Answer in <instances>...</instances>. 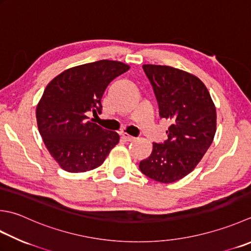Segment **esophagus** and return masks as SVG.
<instances>
[{
	"instance_id": "obj_1",
	"label": "esophagus",
	"mask_w": 251,
	"mask_h": 251,
	"mask_svg": "<svg viewBox=\"0 0 251 251\" xmlns=\"http://www.w3.org/2000/svg\"><path fill=\"white\" fill-rule=\"evenodd\" d=\"M122 137L124 138L126 141H134L136 138L135 137L130 136L129 134H127V132H122Z\"/></svg>"
}]
</instances>
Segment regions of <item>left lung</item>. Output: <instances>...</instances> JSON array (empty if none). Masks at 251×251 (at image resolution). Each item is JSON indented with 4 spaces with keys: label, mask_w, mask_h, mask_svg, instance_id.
Instances as JSON below:
<instances>
[{
    "label": "left lung",
    "mask_w": 251,
    "mask_h": 251,
    "mask_svg": "<svg viewBox=\"0 0 251 251\" xmlns=\"http://www.w3.org/2000/svg\"><path fill=\"white\" fill-rule=\"evenodd\" d=\"M159 103L160 116L172 122L164 144L153 142L139 169L159 183L170 184L195 170L214 138L217 110L197 76L166 65H142Z\"/></svg>",
    "instance_id": "1"
}]
</instances>
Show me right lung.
<instances>
[{
  "label": "right lung",
  "instance_id": "1",
  "mask_svg": "<svg viewBox=\"0 0 251 251\" xmlns=\"http://www.w3.org/2000/svg\"><path fill=\"white\" fill-rule=\"evenodd\" d=\"M128 70L129 65L122 62L101 60L68 68L48 83L36 110L38 129L64 171L97 169L119 144L116 131L88 121L87 114H100L106 87Z\"/></svg>",
  "mask_w": 251,
  "mask_h": 251
}]
</instances>
